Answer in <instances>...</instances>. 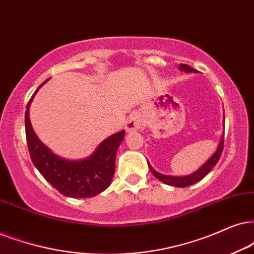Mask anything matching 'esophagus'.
Wrapping results in <instances>:
<instances>
[{"mask_svg":"<svg viewBox=\"0 0 254 254\" xmlns=\"http://www.w3.org/2000/svg\"><path fill=\"white\" fill-rule=\"evenodd\" d=\"M142 118L136 112L131 114L129 117H127V122H125V129H127V132H131V131L138 130L142 127Z\"/></svg>","mask_w":254,"mask_h":254,"instance_id":"34e87169","label":"esophagus"}]
</instances>
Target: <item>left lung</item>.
<instances>
[{"label":"left lung","instance_id":"obj_1","mask_svg":"<svg viewBox=\"0 0 254 254\" xmlns=\"http://www.w3.org/2000/svg\"><path fill=\"white\" fill-rule=\"evenodd\" d=\"M179 69H181L182 71H186V72H191V71L195 72V70L192 69L191 66H189L188 64H179ZM224 123H225V117H224ZM223 149H224V137H221L219 145H218V149L216 150V152H214L213 155L207 159V162L204 163V164L201 165L197 171H194L193 173H191V175L189 176H183V177H175V176L162 175V173L157 172L156 170L149 164V162H147V164H149V169L151 170V172L153 173V176H155L156 178H158L160 182L164 183V184L177 186V188H186V186H190L192 184H194V183L199 182L200 179H203L205 176H206L207 173L213 169V166L217 164L218 160L220 158Z\"/></svg>","mask_w":254,"mask_h":254}]
</instances>
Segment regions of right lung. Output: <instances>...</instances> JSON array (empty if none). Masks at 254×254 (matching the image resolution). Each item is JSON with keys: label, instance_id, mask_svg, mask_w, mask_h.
Returning a JSON list of instances; mask_svg holds the SVG:
<instances>
[{"label": "right lung", "instance_id": "right-lung-1", "mask_svg": "<svg viewBox=\"0 0 254 254\" xmlns=\"http://www.w3.org/2000/svg\"><path fill=\"white\" fill-rule=\"evenodd\" d=\"M46 82L48 79L38 89ZM38 89L28 102L25 111V137L34 165L57 191L66 197L91 198L107 190L114 177L117 149L123 142L125 131L122 130L104 139L88 158H61L38 139L29 120V107Z\"/></svg>", "mask_w": 254, "mask_h": 254}]
</instances>
